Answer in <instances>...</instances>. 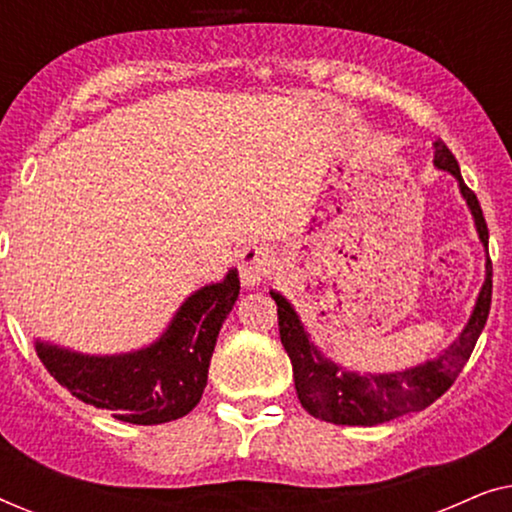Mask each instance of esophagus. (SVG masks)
<instances>
[{
	"mask_svg": "<svg viewBox=\"0 0 512 512\" xmlns=\"http://www.w3.org/2000/svg\"><path fill=\"white\" fill-rule=\"evenodd\" d=\"M270 251L265 247H247L237 256V268L244 286H258L270 268Z\"/></svg>",
	"mask_w": 512,
	"mask_h": 512,
	"instance_id": "esophagus-1",
	"label": "esophagus"
}]
</instances>
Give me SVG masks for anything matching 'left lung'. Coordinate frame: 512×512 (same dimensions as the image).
I'll use <instances>...</instances> for the list:
<instances>
[{
    "mask_svg": "<svg viewBox=\"0 0 512 512\" xmlns=\"http://www.w3.org/2000/svg\"><path fill=\"white\" fill-rule=\"evenodd\" d=\"M433 165L457 179L461 198L466 200L468 212L475 221V230H478L482 247L487 251L489 233L480 202L461 179L457 158L440 139L433 144ZM270 296L277 303L279 338H282V345L291 359L300 405L321 422L377 426L389 422V419L408 415V412L429 408L457 380L480 338L482 328L487 324L489 305H492V261L487 254L485 282H482L478 300H475L471 317H468V324L459 333V338L443 349L436 359L396 370V373H354V370H345L338 363H333L310 340V333L305 331L303 321L289 300L279 291H270Z\"/></svg>",
    "mask_w": 512,
    "mask_h": 512,
    "instance_id": "obj_1",
    "label": "left lung"
}]
</instances>
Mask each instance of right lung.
<instances>
[{
    "label": "right lung",
    "mask_w": 512,
    "mask_h": 512,
    "mask_svg": "<svg viewBox=\"0 0 512 512\" xmlns=\"http://www.w3.org/2000/svg\"><path fill=\"white\" fill-rule=\"evenodd\" d=\"M240 296L237 270L188 296L160 338L135 352L83 354L34 340L48 373L79 401L121 422L165 424L191 412L207 387L209 361L223 321Z\"/></svg>",
    "instance_id": "1"
}]
</instances>
